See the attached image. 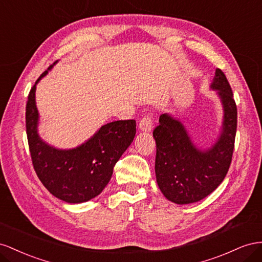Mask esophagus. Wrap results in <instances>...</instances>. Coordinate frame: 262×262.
Masks as SVG:
<instances>
[{
    "label": "esophagus",
    "instance_id": "34e87169",
    "mask_svg": "<svg viewBox=\"0 0 262 262\" xmlns=\"http://www.w3.org/2000/svg\"><path fill=\"white\" fill-rule=\"evenodd\" d=\"M151 127H152V113H148L139 121V129L141 132H150Z\"/></svg>",
    "mask_w": 262,
    "mask_h": 262
}]
</instances>
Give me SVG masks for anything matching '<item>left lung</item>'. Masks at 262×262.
Segmentation results:
<instances>
[{
  "label": "left lung",
  "mask_w": 262,
  "mask_h": 262,
  "mask_svg": "<svg viewBox=\"0 0 262 262\" xmlns=\"http://www.w3.org/2000/svg\"><path fill=\"white\" fill-rule=\"evenodd\" d=\"M211 88L217 90L224 107L222 134L212 148H196L182 123L168 114L160 115L159 125L152 132L157 183L163 195L177 204L194 203L210 195L225 179L233 158L237 106L221 69H216Z\"/></svg>",
  "instance_id": "8db88e82"
}]
</instances>
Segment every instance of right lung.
Listing matches in <instances>:
<instances>
[{
  "mask_svg": "<svg viewBox=\"0 0 262 262\" xmlns=\"http://www.w3.org/2000/svg\"><path fill=\"white\" fill-rule=\"evenodd\" d=\"M48 70L32 86L26 104V134L32 162L37 177L52 195L67 203H82L98 196L110 182L114 166L135 137L136 121L125 119L104 125L91 139L74 149L59 150L50 147L37 134L38 111L35 103L37 82Z\"/></svg>",
  "mask_w": 262,
  "mask_h": 262,
  "instance_id": "right-lung-1",
  "label": "right lung"
}]
</instances>
